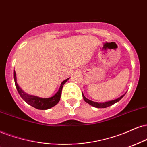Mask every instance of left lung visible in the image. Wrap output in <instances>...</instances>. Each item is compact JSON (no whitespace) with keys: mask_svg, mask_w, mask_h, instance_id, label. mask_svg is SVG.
Returning <instances> with one entry per match:
<instances>
[{"mask_svg":"<svg viewBox=\"0 0 147 147\" xmlns=\"http://www.w3.org/2000/svg\"><path fill=\"white\" fill-rule=\"evenodd\" d=\"M125 94L122 95L121 97L116 98V99H114V100H109V101H107V102H97L92 101V100H90L88 99L87 98H86V97H85V96L84 95V94H83L82 95H83V98H84L85 101L87 102V103L90 104V105L93 106V107H97V108H105V107H109V106L114 105V103H116V102L119 101V100H121V98L125 96Z\"/></svg>","mask_w":147,"mask_h":147,"instance_id":"1","label":"left lung"}]
</instances>
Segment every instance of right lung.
I'll return each mask as SVG.
<instances>
[{
	"mask_svg": "<svg viewBox=\"0 0 147 147\" xmlns=\"http://www.w3.org/2000/svg\"><path fill=\"white\" fill-rule=\"evenodd\" d=\"M13 77H14V81H15L16 87L19 94L21 96V98L25 101L26 103L31 105L32 107L38 109H48L53 107L57 104L58 103L60 100V97L61 94V90H62L63 86L65 83L68 80L69 78L66 79L61 84L59 90L57 91L54 96L50 97V98H40V97L33 96V95L28 94L24 92L21 88L19 87V86L17 84L16 81V74L15 70L13 72Z\"/></svg>",
	"mask_w": 147,
	"mask_h": 147,
	"instance_id": "right-lung-1",
	"label": "right lung"
}]
</instances>
